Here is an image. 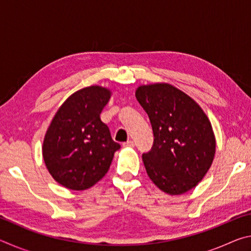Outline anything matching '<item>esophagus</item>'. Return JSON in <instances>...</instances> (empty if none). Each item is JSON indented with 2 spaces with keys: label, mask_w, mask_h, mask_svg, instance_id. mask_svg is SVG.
I'll use <instances>...</instances> for the list:
<instances>
[{
  "label": "esophagus",
  "mask_w": 251,
  "mask_h": 251,
  "mask_svg": "<svg viewBox=\"0 0 251 251\" xmlns=\"http://www.w3.org/2000/svg\"><path fill=\"white\" fill-rule=\"evenodd\" d=\"M135 144L133 141H127L126 143H123V147H134Z\"/></svg>",
  "instance_id": "1"
}]
</instances>
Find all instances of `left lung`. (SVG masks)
<instances>
[{"label":"left lung","mask_w":251,"mask_h":251,"mask_svg":"<svg viewBox=\"0 0 251 251\" xmlns=\"http://www.w3.org/2000/svg\"><path fill=\"white\" fill-rule=\"evenodd\" d=\"M136 99L154 133L152 147L143 154L147 175L164 193L188 192L214 159L216 141L209 120L196 101L169 84L144 85Z\"/></svg>","instance_id":"obj_1"}]
</instances>
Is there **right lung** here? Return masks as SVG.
I'll return each instance as SVG.
<instances>
[{"label": "right lung", "instance_id": "right-lung-1", "mask_svg": "<svg viewBox=\"0 0 251 251\" xmlns=\"http://www.w3.org/2000/svg\"><path fill=\"white\" fill-rule=\"evenodd\" d=\"M109 97L110 92L100 86L77 91L59 107L46 131L45 165L66 188L84 190L95 185L108 172L114 152L121 148L100 118Z\"/></svg>", "mask_w": 251, "mask_h": 251}]
</instances>
